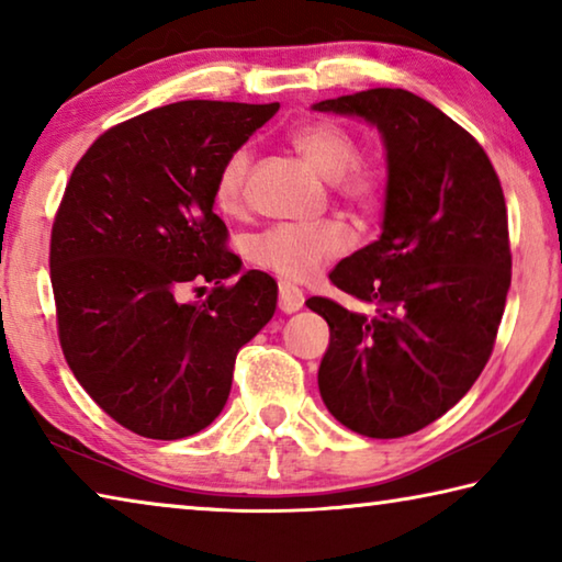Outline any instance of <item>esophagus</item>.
Instances as JSON below:
<instances>
[{"mask_svg":"<svg viewBox=\"0 0 562 562\" xmlns=\"http://www.w3.org/2000/svg\"><path fill=\"white\" fill-rule=\"evenodd\" d=\"M304 304V294L300 288H294L292 282H280V310L282 312H297Z\"/></svg>","mask_w":562,"mask_h":562,"instance_id":"34e87169","label":"esophagus"}]
</instances>
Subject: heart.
<instances>
[{"label": "heart", "mask_w": 562, "mask_h": 562, "mask_svg": "<svg viewBox=\"0 0 562 562\" xmlns=\"http://www.w3.org/2000/svg\"><path fill=\"white\" fill-rule=\"evenodd\" d=\"M290 146L319 178L331 183L341 203L355 213H372L384 201L386 173L374 160H361L357 138L331 121L300 123L290 133ZM250 173V150L235 148L217 168L213 198L223 213L240 211L245 180ZM351 245L345 223L322 221L315 225H274L252 235L245 245L247 260L288 282H302L325 265L341 258Z\"/></svg>", "instance_id": "heart-1"}]
</instances>
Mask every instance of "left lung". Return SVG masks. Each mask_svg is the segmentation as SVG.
Wrapping results in <instances>:
<instances>
[{"instance_id":"8db88e82","label":"left lung","mask_w":562,"mask_h":562,"mask_svg":"<svg viewBox=\"0 0 562 562\" xmlns=\"http://www.w3.org/2000/svg\"><path fill=\"white\" fill-rule=\"evenodd\" d=\"M315 111L374 123L389 164L382 237L329 272L369 312L307 300L329 325L319 394L347 429L398 439L449 412L496 345L510 288L506 198L479 140L412 91L367 89Z\"/></svg>"}]
</instances>
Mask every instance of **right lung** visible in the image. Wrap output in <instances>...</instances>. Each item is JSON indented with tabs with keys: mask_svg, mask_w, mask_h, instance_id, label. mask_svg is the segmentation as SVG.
Returning <instances> with one entry per match:
<instances>
[{
	"mask_svg": "<svg viewBox=\"0 0 562 562\" xmlns=\"http://www.w3.org/2000/svg\"><path fill=\"white\" fill-rule=\"evenodd\" d=\"M278 109L178 101L146 111L101 133L66 183L49 247L61 351L133 434L173 441L205 429L231 394L237 351L274 315L268 272L225 284L240 258L213 213V186L227 154ZM198 281L212 292L180 303Z\"/></svg>",
	"mask_w": 562,
	"mask_h": 562,
	"instance_id": "obj_1",
	"label": "right lung"
}]
</instances>
